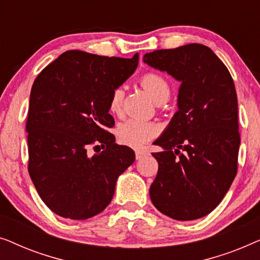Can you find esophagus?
<instances>
[{
    "label": "esophagus",
    "mask_w": 260,
    "mask_h": 260,
    "mask_svg": "<svg viewBox=\"0 0 260 260\" xmlns=\"http://www.w3.org/2000/svg\"><path fill=\"white\" fill-rule=\"evenodd\" d=\"M147 155H149V152L147 150H136V159L143 158L144 156Z\"/></svg>",
    "instance_id": "1"
}]
</instances>
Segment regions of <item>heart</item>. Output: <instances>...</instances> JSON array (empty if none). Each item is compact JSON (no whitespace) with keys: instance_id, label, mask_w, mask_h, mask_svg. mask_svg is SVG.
<instances>
[{"instance_id":"b5f03b06","label":"heart","mask_w":260,"mask_h":260,"mask_svg":"<svg viewBox=\"0 0 260 260\" xmlns=\"http://www.w3.org/2000/svg\"><path fill=\"white\" fill-rule=\"evenodd\" d=\"M141 86L150 94L157 104H165L168 102L172 93V88L168 81L157 73H147L141 78ZM124 88L117 86L112 90L109 98V111L112 115H119L122 112L124 101ZM158 133V126L152 122L130 118L119 123L117 126V135L119 140L130 147H141L154 138Z\"/></svg>"}]
</instances>
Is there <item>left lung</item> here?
I'll use <instances>...</instances> for the list:
<instances>
[{
    "label": "left lung",
    "instance_id": "1",
    "mask_svg": "<svg viewBox=\"0 0 260 260\" xmlns=\"http://www.w3.org/2000/svg\"><path fill=\"white\" fill-rule=\"evenodd\" d=\"M143 61L181 83L179 110L154 142L163 150L152 152L158 172L150 199L169 218L200 219L221 202L237 175L240 135L233 79L200 44L147 53Z\"/></svg>",
    "mask_w": 260,
    "mask_h": 260
}]
</instances>
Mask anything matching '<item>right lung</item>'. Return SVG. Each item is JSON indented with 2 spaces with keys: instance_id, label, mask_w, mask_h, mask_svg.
<instances>
[{
  "instance_id": "1",
  "label": "right lung",
  "mask_w": 260,
  "mask_h": 260,
  "mask_svg": "<svg viewBox=\"0 0 260 260\" xmlns=\"http://www.w3.org/2000/svg\"><path fill=\"white\" fill-rule=\"evenodd\" d=\"M131 59L67 51L45 67L29 97L28 172L46 206L62 218L85 220L104 211L135 152L108 129L112 90L136 71ZM105 150L88 156L91 145Z\"/></svg>"
}]
</instances>
